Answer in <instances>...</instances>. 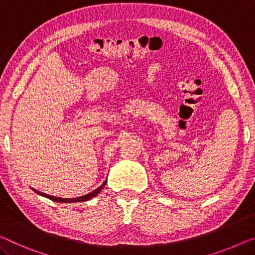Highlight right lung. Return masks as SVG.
<instances>
[{
	"label": "right lung",
	"mask_w": 255,
	"mask_h": 255,
	"mask_svg": "<svg viewBox=\"0 0 255 255\" xmlns=\"http://www.w3.org/2000/svg\"><path fill=\"white\" fill-rule=\"evenodd\" d=\"M106 184V181L104 182L103 184L101 185L100 188H97L96 190H94L93 192H89L88 195H85V196H81V197H78V198H71V199H68V198H59V197H54V196H49V195H47V193H42V192H40V191H37V190H34V191H35L37 195H40V196H43V197H45V198H48V199H51V200H54V201H58V203H78V201H87V200H89V199H91V198H94L95 196H97L98 193L101 192V190L104 188V185Z\"/></svg>",
	"instance_id": "right-lung-1"
}]
</instances>
